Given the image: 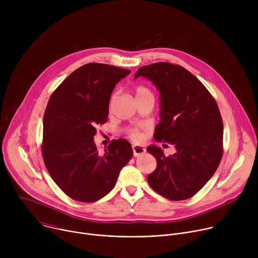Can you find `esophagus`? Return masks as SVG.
<instances>
[{
	"label": "esophagus",
	"mask_w": 258,
	"mask_h": 258,
	"mask_svg": "<svg viewBox=\"0 0 258 258\" xmlns=\"http://www.w3.org/2000/svg\"><path fill=\"white\" fill-rule=\"evenodd\" d=\"M133 152H134V156H140L142 154H144L146 152V149L144 148L143 146H137V145H134L133 146Z\"/></svg>",
	"instance_id": "obj_1"
}]
</instances>
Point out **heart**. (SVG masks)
<instances>
[{
	"instance_id": "obj_1",
	"label": "heart",
	"mask_w": 258,
	"mask_h": 258,
	"mask_svg": "<svg viewBox=\"0 0 258 258\" xmlns=\"http://www.w3.org/2000/svg\"><path fill=\"white\" fill-rule=\"evenodd\" d=\"M136 93H137V96H140V95H143V94H147V93H151L148 89L145 88V87H138L137 90H136ZM130 137L135 140V141H139L142 136H141V133L138 131V130H132L130 132Z\"/></svg>"
}]
</instances>
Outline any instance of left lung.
<instances>
[{
  "mask_svg": "<svg viewBox=\"0 0 258 258\" xmlns=\"http://www.w3.org/2000/svg\"><path fill=\"white\" fill-rule=\"evenodd\" d=\"M148 79L160 93V122L154 139L174 146L165 156L160 147L147 148L157 161L148 175L159 195L179 201L193 197L211 178L223 157L224 124L218 106L190 71L179 65L157 62L138 69L135 79Z\"/></svg>",
  "mask_w": 258,
  "mask_h": 258,
  "instance_id": "8db88e82",
  "label": "left lung"
}]
</instances>
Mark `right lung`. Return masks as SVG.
<instances>
[{
	"instance_id": "obj_1",
	"label": "right lung",
	"mask_w": 258,
	"mask_h": 258,
	"mask_svg": "<svg viewBox=\"0 0 258 258\" xmlns=\"http://www.w3.org/2000/svg\"><path fill=\"white\" fill-rule=\"evenodd\" d=\"M131 70L89 63L73 71L52 94L44 114L42 153L57 186L70 198L95 202L111 191L133 157L132 145L113 140L100 154L97 125L107 121L116 84Z\"/></svg>"
}]
</instances>
